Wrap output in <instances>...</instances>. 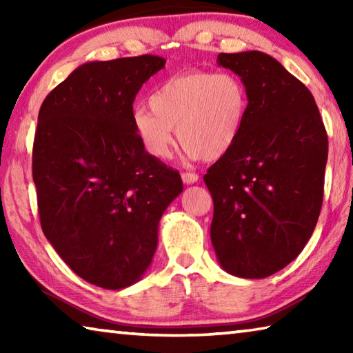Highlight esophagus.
I'll return each instance as SVG.
<instances>
[{"mask_svg": "<svg viewBox=\"0 0 353 353\" xmlns=\"http://www.w3.org/2000/svg\"><path fill=\"white\" fill-rule=\"evenodd\" d=\"M182 181H183V183H187V185L196 183L199 181V176L194 174V172H182Z\"/></svg>", "mask_w": 353, "mask_h": 353, "instance_id": "1", "label": "esophagus"}]
</instances>
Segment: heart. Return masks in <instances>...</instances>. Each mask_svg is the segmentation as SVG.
<instances>
[{
    "label": "heart",
    "mask_w": 353,
    "mask_h": 353,
    "mask_svg": "<svg viewBox=\"0 0 353 353\" xmlns=\"http://www.w3.org/2000/svg\"><path fill=\"white\" fill-rule=\"evenodd\" d=\"M139 105L132 128L154 159H170L177 140L188 159L216 160L240 140L248 124L250 97L240 76L229 71H187L166 77Z\"/></svg>",
    "instance_id": "heart-1"
}]
</instances>
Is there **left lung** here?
Returning a JSON list of instances; mask_svg holds the SVG:
<instances>
[{"instance_id":"left-lung-1","label":"left lung","mask_w":353,"mask_h":353,"mask_svg":"<svg viewBox=\"0 0 353 353\" xmlns=\"http://www.w3.org/2000/svg\"><path fill=\"white\" fill-rule=\"evenodd\" d=\"M216 62L246 83L250 109L240 140L204 176L212 244L224 271L265 279L302 252L318 223L327 132L313 94L274 57L221 52Z\"/></svg>"}]
</instances>
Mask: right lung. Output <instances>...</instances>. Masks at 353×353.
I'll return each instance as SVG.
<instances>
[{
	"label": "right lung",
	"instance_id": "right-lung-1",
	"mask_svg": "<svg viewBox=\"0 0 353 353\" xmlns=\"http://www.w3.org/2000/svg\"><path fill=\"white\" fill-rule=\"evenodd\" d=\"M159 56L87 62L45 98L32 148L41 230L77 276L105 290L151 265L181 174L141 146L134 101L165 67Z\"/></svg>",
	"mask_w": 353,
	"mask_h": 353
}]
</instances>
